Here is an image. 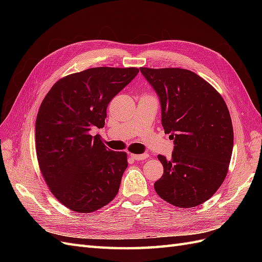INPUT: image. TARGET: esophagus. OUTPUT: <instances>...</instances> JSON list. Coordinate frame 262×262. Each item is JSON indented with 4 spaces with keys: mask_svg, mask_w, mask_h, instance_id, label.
I'll use <instances>...</instances> for the list:
<instances>
[{
    "mask_svg": "<svg viewBox=\"0 0 262 262\" xmlns=\"http://www.w3.org/2000/svg\"><path fill=\"white\" fill-rule=\"evenodd\" d=\"M148 154H131V157L136 161H143L148 157Z\"/></svg>",
    "mask_w": 262,
    "mask_h": 262,
    "instance_id": "1",
    "label": "esophagus"
}]
</instances>
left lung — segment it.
I'll return each mask as SVG.
<instances>
[{"label":"left lung","mask_w":262,"mask_h":262,"mask_svg":"<svg viewBox=\"0 0 262 262\" xmlns=\"http://www.w3.org/2000/svg\"><path fill=\"white\" fill-rule=\"evenodd\" d=\"M160 96L162 124L175 148L170 160L158 155L163 176L156 193L177 208L209 200L223 184L231 162L234 133L221 94L192 71L140 68Z\"/></svg>","instance_id":"obj_1"}]
</instances>
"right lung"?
<instances>
[{
    "label": "right lung",
    "mask_w": 262,
    "mask_h": 262,
    "mask_svg": "<svg viewBox=\"0 0 262 262\" xmlns=\"http://www.w3.org/2000/svg\"><path fill=\"white\" fill-rule=\"evenodd\" d=\"M139 73L138 68H92L60 78L36 119L39 168L52 194L76 213L114 200L128 156L105 146L94 128H104L107 107Z\"/></svg>",
    "instance_id": "obj_1"
}]
</instances>
